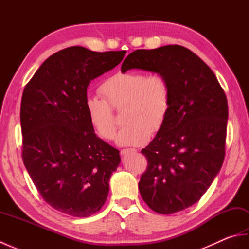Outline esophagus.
<instances>
[{"label":"esophagus","mask_w":249,"mask_h":249,"mask_svg":"<svg viewBox=\"0 0 249 249\" xmlns=\"http://www.w3.org/2000/svg\"><path fill=\"white\" fill-rule=\"evenodd\" d=\"M135 152H137L136 149H123L121 150V154L125 155V154H128V153H135Z\"/></svg>","instance_id":"obj_1"}]
</instances>
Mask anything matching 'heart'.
<instances>
[{"instance_id":"b5f03b06","label":"heart","mask_w":249,"mask_h":249,"mask_svg":"<svg viewBox=\"0 0 249 249\" xmlns=\"http://www.w3.org/2000/svg\"><path fill=\"white\" fill-rule=\"evenodd\" d=\"M104 97L89 96L86 111L92 127L100 138L110 140L115 135L113 109L126 106V124L116 137L122 146H139L149 141L151 133L160 131L168 118L171 106V88L160 75L143 72H116L99 88Z\"/></svg>"}]
</instances>
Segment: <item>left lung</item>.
I'll use <instances>...</instances> for the list:
<instances>
[{"instance_id":"1","label":"left lung","mask_w":249,"mask_h":249,"mask_svg":"<svg viewBox=\"0 0 249 249\" xmlns=\"http://www.w3.org/2000/svg\"><path fill=\"white\" fill-rule=\"evenodd\" d=\"M157 72L171 88L161 129L141 151L147 168L139 182L142 199L158 214H173L198 202L225 158L228 103L212 70L178 45L131 52L121 71Z\"/></svg>"}]
</instances>
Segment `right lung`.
Wrapping results in <instances>:
<instances>
[{"label":"right lung","mask_w":249,"mask_h":249,"mask_svg":"<svg viewBox=\"0 0 249 249\" xmlns=\"http://www.w3.org/2000/svg\"><path fill=\"white\" fill-rule=\"evenodd\" d=\"M125 53L68 47L49 56L24 88L23 163L41 197L59 212L89 217L107 200L120 152L95 135L86 111L87 89Z\"/></svg>","instance_id":"1"}]
</instances>
